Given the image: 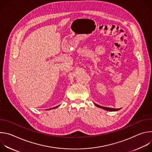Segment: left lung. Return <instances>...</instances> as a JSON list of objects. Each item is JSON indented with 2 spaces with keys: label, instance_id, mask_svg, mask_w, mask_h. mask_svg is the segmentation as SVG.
<instances>
[{
  "label": "left lung",
  "instance_id": "1",
  "mask_svg": "<svg viewBox=\"0 0 152 152\" xmlns=\"http://www.w3.org/2000/svg\"><path fill=\"white\" fill-rule=\"evenodd\" d=\"M94 104L97 106V107H99L100 108H102V109L104 110H106V111H117L118 110H120L121 108H119V109H115V108H111V107H104V106H100L95 103H94Z\"/></svg>",
  "mask_w": 152,
  "mask_h": 152
}]
</instances>
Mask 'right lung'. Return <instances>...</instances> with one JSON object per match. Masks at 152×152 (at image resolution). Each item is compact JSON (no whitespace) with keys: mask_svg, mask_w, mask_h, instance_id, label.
I'll use <instances>...</instances> for the list:
<instances>
[{"mask_svg":"<svg viewBox=\"0 0 152 152\" xmlns=\"http://www.w3.org/2000/svg\"><path fill=\"white\" fill-rule=\"evenodd\" d=\"M60 105H58V106H55V107H52V108H50V109H49L48 110H53V109H56V108H57L58 107H59Z\"/></svg>","mask_w":152,"mask_h":152,"instance_id":"add662e5","label":"right lung"}]
</instances>
